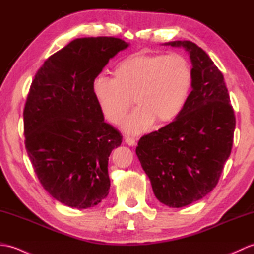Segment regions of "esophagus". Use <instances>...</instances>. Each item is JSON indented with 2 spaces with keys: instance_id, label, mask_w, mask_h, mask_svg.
<instances>
[{
  "instance_id": "obj_1",
  "label": "esophagus",
  "mask_w": 254,
  "mask_h": 254,
  "mask_svg": "<svg viewBox=\"0 0 254 254\" xmlns=\"http://www.w3.org/2000/svg\"><path fill=\"white\" fill-rule=\"evenodd\" d=\"M124 141H126V143L128 145V146H135L136 145V141L132 137H126Z\"/></svg>"
}]
</instances>
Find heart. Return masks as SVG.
Returning a JSON list of instances; mask_svg holds the SVG:
<instances>
[{"label":"heart","mask_w":254,"mask_h":254,"mask_svg":"<svg viewBox=\"0 0 254 254\" xmlns=\"http://www.w3.org/2000/svg\"><path fill=\"white\" fill-rule=\"evenodd\" d=\"M115 78L98 75L93 93L108 121L119 124L134 102L137 105L123 122L128 134H141L155 121H174L185 109L193 85L188 59L178 53H134L119 62Z\"/></svg>","instance_id":"b5f03b06"}]
</instances>
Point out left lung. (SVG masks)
Returning a JSON list of instances; mask_svg holds the SVG:
<instances>
[{"label":"left lung","instance_id":"obj_1","mask_svg":"<svg viewBox=\"0 0 254 254\" xmlns=\"http://www.w3.org/2000/svg\"><path fill=\"white\" fill-rule=\"evenodd\" d=\"M164 45L189 52L192 91L180 115L141 137L135 152L158 201L183 207L216 187L231 153L236 118L223 74L207 53L189 40Z\"/></svg>","mask_w":254,"mask_h":254}]
</instances>
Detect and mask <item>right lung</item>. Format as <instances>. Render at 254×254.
<instances>
[{"label": "right lung", "mask_w": 254, "mask_h": 254, "mask_svg": "<svg viewBox=\"0 0 254 254\" xmlns=\"http://www.w3.org/2000/svg\"><path fill=\"white\" fill-rule=\"evenodd\" d=\"M127 47L115 37L77 38L48 58L31 83L27 154L45 190L69 207H93L109 194L108 160L122 136L105 122L93 80Z\"/></svg>", "instance_id": "right-lung-1"}]
</instances>
